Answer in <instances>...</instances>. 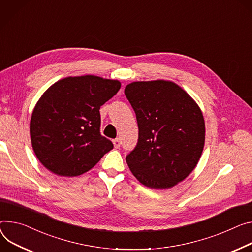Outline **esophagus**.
<instances>
[{
	"label": "esophagus",
	"mask_w": 252,
	"mask_h": 252,
	"mask_svg": "<svg viewBox=\"0 0 252 252\" xmlns=\"http://www.w3.org/2000/svg\"><path fill=\"white\" fill-rule=\"evenodd\" d=\"M113 146H114V148L119 149V148L121 147V140H120V139H116V140H113Z\"/></svg>",
	"instance_id": "obj_1"
}]
</instances>
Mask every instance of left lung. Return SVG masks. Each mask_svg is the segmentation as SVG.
Here are the masks:
<instances>
[{
  "instance_id": "1",
  "label": "left lung",
  "mask_w": 252,
  "mask_h": 252,
  "mask_svg": "<svg viewBox=\"0 0 252 252\" xmlns=\"http://www.w3.org/2000/svg\"><path fill=\"white\" fill-rule=\"evenodd\" d=\"M139 126V140L126 159L133 176L153 189H169L198 164L205 123L192 97L172 81H136L125 88Z\"/></svg>"
}]
</instances>
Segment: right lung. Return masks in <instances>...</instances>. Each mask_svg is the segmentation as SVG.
Instances as JSON below:
<instances>
[{
	"instance_id": "obj_1",
	"label": "right lung",
	"mask_w": 252,
	"mask_h": 252,
	"mask_svg": "<svg viewBox=\"0 0 252 252\" xmlns=\"http://www.w3.org/2000/svg\"><path fill=\"white\" fill-rule=\"evenodd\" d=\"M120 88L118 80L84 75L63 78L45 91L30 122L32 147L45 168L79 176L113 148L100 133L99 109Z\"/></svg>"
}]
</instances>
